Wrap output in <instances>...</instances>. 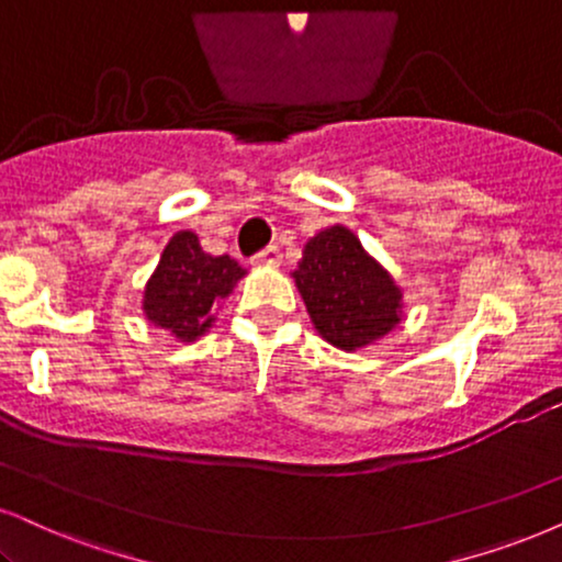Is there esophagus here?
Instances as JSON below:
<instances>
[{
  "mask_svg": "<svg viewBox=\"0 0 562 562\" xmlns=\"http://www.w3.org/2000/svg\"><path fill=\"white\" fill-rule=\"evenodd\" d=\"M251 265H254V267H280V265H282L280 248H277V246L265 248V251H259L257 257L251 259Z\"/></svg>",
  "mask_w": 562,
  "mask_h": 562,
  "instance_id": "obj_1",
  "label": "esophagus"
}]
</instances>
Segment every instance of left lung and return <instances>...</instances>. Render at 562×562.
Returning <instances> with one entry per match:
<instances>
[{
    "instance_id": "8db88e82",
    "label": "left lung",
    "mask_w": 562,
    "mask_h": 562,
    "mask_svg": "<svg viewBox=\"0 0 562 562\" xmlns=\"http://www.w3.org/2000/svg\"><path fill=\"white\" fill-rule=\"evenodd\" d=\"M293 280L318 337L337 350H363L402 324L404 290L345 225L305 240Z\"/></svg>"
}]
</instances>
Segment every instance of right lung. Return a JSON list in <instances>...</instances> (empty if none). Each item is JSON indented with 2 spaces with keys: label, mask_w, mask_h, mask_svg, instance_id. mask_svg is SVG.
Instances as JSON below:
<instances>
[{
  "label": "right lung",
  "mask_w": 562,
  "mask_h": 562,
  "mask_svg": "<svg viewBox=\"0 0 562 562\" xmlns=\"http://www.w3.org/2000/svg\"><path fill=\"white\" fill-rule=\"evenodd\" d=\"M246 269L228 254L212 257L196 233L179 231L162 248L158 267L142 293V314L176 342H196L217 322V308Z\"/></svg>",
  "instance_id": "right-lung-1"
}]
</instances>
